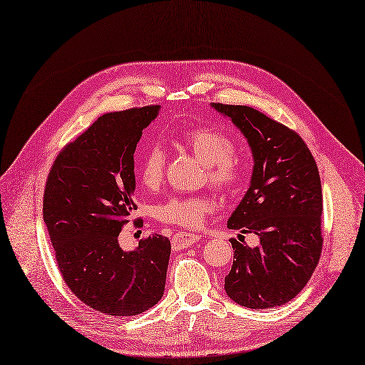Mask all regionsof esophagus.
<instances>
[{"instance_id":"esophagus-1","label":"esophagus","mask_w":365,"mask_h":365,"mask_svg":"<svg viewBox=\"0 0 365 365\" xmlns=\"http://www.w3.org/2000/svg\"><path fill=\"white\" fill-rule=\"evenodd\" d=\"M198 240H200L198 235H194L190 232H178L171 239V245H173V250L179 251V250L194 245Z\"/></svg>"}]
</instances>
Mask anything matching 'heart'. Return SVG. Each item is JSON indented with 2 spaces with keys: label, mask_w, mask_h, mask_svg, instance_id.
<instances>
[{
  "label": "heart",
  "mask_w": 365,
  "mask_h": 365,
  "mask_svg": "<svg viewBox=\"0 0 365 365\" xmlns=\"http://www.w3.org/2000/svg\"><path fill=\"white\" fill-rule=\"evenodd\" d=\"M179 144L206 165L207 179L218 190H233L244 178L245 167L235 155V143L227 133L213 128H194L179 135ZM167 153L158 143L148 144L138 159L141 183L155 190L165 171ZM213 203L205 197H170L155 209L156 218L165 224L195 228L203 224Z\"/></svg>",
  "instance_id": "b5f03b06"
}]
</instances>
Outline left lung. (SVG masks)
Listing matches in <instances>:
<instances>
[{
  "instance_id": "left-lung-1",
  "label": "left lung",
  "mask_w": 365,
  "mask_h": 365,
  "mask_svg": "<svg viewBox=\"0 0 365 365\" xmlns=\"http://www.w3.org/2000/svg\"><path fill=\"white\" fill-rule=\"evenodd\" d=\"M210 106L242 132L254 162L248 191L227 227L260 240L257 247L232 240L225 293L252 309L284 305L305 287L322 252V183L314 158L298 133L251 106Z\"/></svg>"
}]
</instances>
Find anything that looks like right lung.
Here are the masks:
<instances>
[{
    "instance_id": "obj_1",
    "label": "right lung",
    "mask_w": 365,
    "mask_h": 365,
    "mask_svg": "<svg viewBox=\"0 0 365 365\" xmlns=\"http://www.w3.org/2000/svg\"><path fill=\"white\" fill-rule=\"evenodd\" d=\"M160 106L99 117L64 147L48 175L43 220L66 284L90 308L128 317L156 305L165 290L171 245L150 235L132 251L118 244L135 209L133 153Z\"/></svg>"
}]
</instances>
